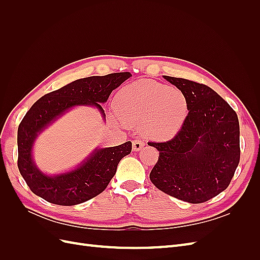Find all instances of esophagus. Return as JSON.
<instances>
[{
  "instance_id": "esophagus-1",
  "label": "esophagus",
  "mask_w": 260,
  "mask_h": 260,
  "mask_svg": "<svg viewBox=\"0 0 260 260\" xmlns=\"http://www.w3.org/2000/svg\"><path fill=\"white\" fill-rule=\"evenodd\" d=\"M144 145H145L144 142H143V141H141V140H135L132 142V148H133V151H135V152L141 151Z\"/></svg>"
}]
</instances>
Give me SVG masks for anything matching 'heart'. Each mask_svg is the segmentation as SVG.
I'll list each match as a JSON object with an SVG mask.
<instances>
[{
  "label": "heart",
  "instance_id": "heart-1",
  "mask_svg": "<svg viewBox=\"0 0 260 260\" xmlns=\"http://www.w3.org/2000/svg\"><path fill=\"white\" fill-rule=\"evenodd\" d=\"M117 116L128 127L141 125L146 137L167 140L175 137L187 117L185 94L153 80L125 85L114 100Z\"/></svg>",
  "mask_w": 260,
  "mask_h": 260
}]
</instances>
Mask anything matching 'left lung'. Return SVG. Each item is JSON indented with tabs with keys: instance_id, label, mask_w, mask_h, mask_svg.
<instances>
[{
	"instance_id": "1",
	"label": "left lung",
	"mask_w": 260,
	"mask_h": 260,
	"mask_svg": "<svg viewBox=\"0 0 260 260\" xmlns=\"http://www.w3.org/2000/svg\"><path fill=\"white\" fill-rule=\"evenodd\" d=\"M164 78L185 94L188 114L174 139L148 143L159 152L149 179L178 200L207 202L229 186L240 162L238 115L209 86L183 78Z\"/></svg>"
}]
</instances>
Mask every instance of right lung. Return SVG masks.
Instances as JSON below:
<instances>
[{
	"label": "right lung",
	"instance_id": "obj_1",
	"mask_svg": "<svg viewBox=\"0 0 260 260\" xmlns=\"http://www.w3.org/2000/svg\"><path fill=\"white\" fill-rule=\"evenodd\" d=\"M130 73H116L78 79L39 99L23 117L17 133L18 169L36 195L49 203L73 206L89 201L103 192L121 158L130 154V141L113 147H96L74 170L49 176L37 167L32 157L36 139L76 106H92L105 119V103L113 90L130 78Z\"/></svg>",
	"mask_w": 260,
	"mask_h": 260
}]
</instances>
